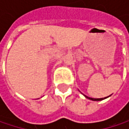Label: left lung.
<instances>
[{"instance_id":"obj_1","label":"left lung","mask_w":129,"mask_h":129,"mask_svg":"<svg viewBox=\"0 0 129 129\" xmlns=\"http://www.w3.org/2000/svg\"><path fill=\"white\" fill-rule=\"evenodd\" d=\"M87 99H90V100H92V101H102V100H103V99H107L108 97H109V96H108V97H105V98H101V99H93V98H90V97H88V96H87V95H84Z\"/></svg>"}]
</instances>
